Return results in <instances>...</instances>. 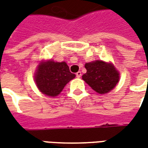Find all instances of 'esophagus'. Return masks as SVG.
Here are the masks:
<instances>
[{
  "instance_id": "34e87169",
  "label": "esophagus",
  "mask_w": 148,
  "mask_h": 148,
  "mask_svg": "<svg viewBox=\"0 0 148 148\" xmlns=\"http://www.w3.org/2000/svg\"><path fill=\"white\" fill-rule=\"evenodd\" d=\"M76 76H77V78H80V77H82V72L81 71H77V73H76Z\"/></svg>"
}]
</instances>
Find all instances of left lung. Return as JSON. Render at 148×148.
<instances>
[{"instance_id": "left-lung-1", "label": "left lung", "mask_w": 148, "mask_h": 148, "mask_svg": "<svg viewBox=\"0 0 148 148\" xmlns=\"http://www.w3.org/2000/svg\"><path fill=\"white\" fill-rule=\"evenodd\" d=\"M86 73L82 79L99 94H106L115 87L119 73L111 62L96 60L85 64Z\"/></svg>"}]
</instances>
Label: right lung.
<instances>
[{"mask_svg": "<svg viewBox=\"0 0 148 148\" xmlns=\"http://www.w3.org/2000/svg\"><path fill=\"white\" fill-rule=\"evenodd\" d=\"M75 77L76 75L70 71L65 62H58L49 60L42 62L38 66L34 80L37 87L43 94L55 97Z\"/></svg>", "mask_w": 148, "mask_h": 148, "instance_id": "add662e5", "label": "right lung"}]
</instances>
